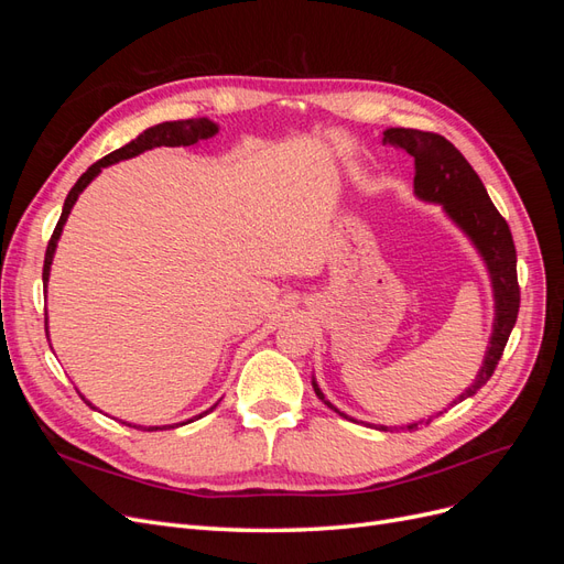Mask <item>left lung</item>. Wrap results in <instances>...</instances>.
<instances>
[{"mask_svg":"<svg viewBox=\"0 0 564 564\" xmlns=\"http://www.w3.org/2000/svg\"><path fill=\"white\" fill-rule=\"evenodd\" d=\"M383 143L402 148L406 155L414 158V193L425 202H437L442 209L454 224L464 230L470 242L480 251V256L487 263L491 286H494V332L489 338V348L485 355V362L477 371L475 383L460 392L458 400H466L475 395L489 379L494 369H497L503 348L508 344V336L516 327L518 311H520V284H518V253L513 245V235L506 224V218L494 207L489 199L480 176L475 174V169L468 164V160L460 155V152L445 139V135L433 133V131H419V129H386L383 131ZM315 395L327 404L338 416L348 421H355L346 416L344 412L324 398V392L313 381ZM454 402V404H456ZM442 414V412H440ZM437 414V416H440ZM425 421L429 425L433 419ZM419 423L402 425V431H416ZM379 431H400L398 425H379Z\"/></svg>","mask_w":564,"mask_h":564,"instance_id":"8db88e82","label":"left lung"}]
</instances>
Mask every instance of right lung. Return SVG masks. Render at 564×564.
Returning <instances> with one entry per match:
<instances>
[{
    "label": "right lung",
    "mask_w": 564,
    "mask_h": 564,
    "mask_svg": "<svg viewBox=\"0 0 564 564\" xmlns=\"http://www.w3.org/2000/svg\"><path fill=\"white\" fill-rule=\"evenodd\" d=\"M214 133H218V127L212 122V119H207V117H199V119H178V122H164V124L145 129V131L139 135V139H133V141L127 143L124 148H119V150L110 152V155H106L104 160H98L96 164H91V166L87 169V172H84V174L77 178V183L73 185V191L67 193V197H65L63 214H61V218H58L54 235H51V240H48V245H46L42 280L48 282L51 261H54V251H56V245H58V237H61V232H63V226H65L67 216H70V209L75 207V202H77V197H79V193L84 191V187H87V185L100 174V169L110 166V164H115V162H122V160L135 158V155H141V152L152 150V148H160V145H166V148L195 145L197 141L212 139ZM46 336H48V334H46ZM87 404H91V402H87ZM216 406H218V402H216L212 409H216ZM212 409H207V412H204V414H209ZM204 414H199V416H195V419H202ZM191 421H193V419H191ZM191 421H185V423H191ZM185 423H181V425H185ZM176 425H178V423H176ZM172 429H174V425H172ZM148 431H160V429H158V425H152V429H148Z\"/></svg>",
    "instance_id": "obj_1"
}]
</instances>
